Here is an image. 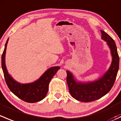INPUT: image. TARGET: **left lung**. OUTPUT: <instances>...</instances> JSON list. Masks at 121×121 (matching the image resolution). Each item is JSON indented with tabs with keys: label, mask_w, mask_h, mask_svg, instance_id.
I'll return each mask as SVG.
<instances>
[{
	"label": "left lung",
	"mask_w": 121,
	"mask_h": 121,
	"mask_svg": "<svg viewBox=\"0 0 121 121\" xmlns=\"http://www.w3.org/2000/svg\"><path fill=\"white\" fill-rule=\"evenodd\" d=\"M101 38L107 43L111 53L112 60L108 70L101 78L95 81L81 82L74 78L71 72L67 71V82L70 94L78 101L91 102L101 98L107 94L114 84L119 69V58L116 44L112 38L101 30Z\"/></svg>",
	"instance_id": "obj_1"
}]
</instances>
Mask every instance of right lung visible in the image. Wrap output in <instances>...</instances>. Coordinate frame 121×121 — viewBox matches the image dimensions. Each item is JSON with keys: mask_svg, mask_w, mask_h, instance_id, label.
<instances>
[{"mask_svg": "<svg viewBox=\"0 0 121 121\" xmlns=\"http://www.w3.org/2000/svg\"><path fill=\"white\" fill-rule=\"evenodd\" d=\"M8 40L9 39L2 56V67L9 88L16 96L25 102L34 103L43 99L48 92L50 81L60 67L57 66L50 68L40 78L31 83L21 84L17 82L9 74L6 67L5 55Z\"/></svg>", "mask_w": 121, "mask_h": 121, "instance_id": "obj_1", "label": "right lung"}]
</instances>
